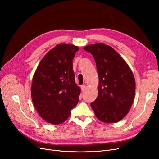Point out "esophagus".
Wrapping results in <instances>:
<instances>
[{"label":"esophagus","mask_w":159,"mask_h":159,"mask_svg":"<svg viewBox=\"0 0 159 159\" xmlns=\"http://www.w3.org/2000/svg\"><path fill=\"white\" fill-rule=\"evenodd\" d=\"M81 91H85L86 88H87V87H86V85H81Z\"/></svg>","instance_id":"esophagus-1"}]
</instances>
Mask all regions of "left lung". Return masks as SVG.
Here are the masks:
<instances>
[{"label":"left lung","instance_id":"8db88e82","mask_svg":"<svg viewBox=\"0 0 159 159\" xmlns=\"http://www.w3.org/2000/svg\"><path fill=\"white\" fill-rule=\"evenodd\" d=\"M84 49L93 55L99 77L98 95L91 107L101 121H121L129 113L135 94V80L130 67L112 47L103 43Z\"/></svg>","mask_w":159,"mask_h":159}]
</instances>
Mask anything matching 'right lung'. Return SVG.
Instances as JSON below:
<instances>
[{"mask_svg":"<svg viewBox=\"0 0 159 159\" xmlns=\"http://www.w3.org/2000/svg\"><path fill=\"white\" fill-rule=\"evenodd\" d=\"M79 50L73 44L56 45L43 57L33 75L34 106L48 123H64L79 102L81 89L75 84L72 64Z\"/></svg>","mask_w":159,"mask_h":159,"instance_id":"1","label":"right lung"}]
</instances>
